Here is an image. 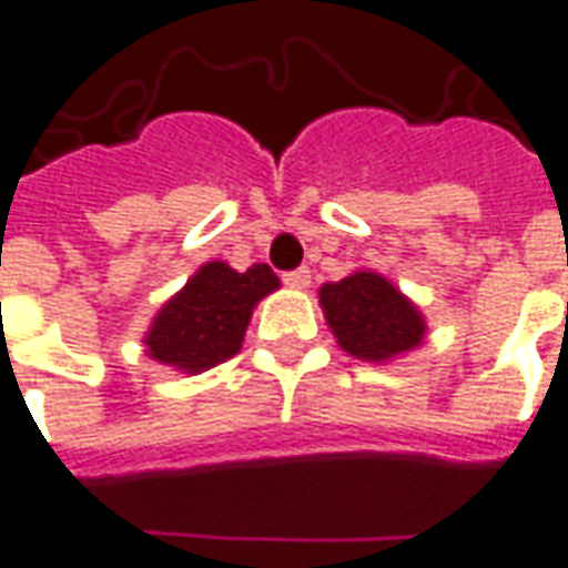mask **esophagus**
I'll return each mask as SVG.
<instances>
[{
  "label": "esophagus",
  "instance_id": "esophagus-1",
  "mask_svg": "<svg viewBox=\"0 0 568 568\" xmlns=\"http://www.w3.org/2000/svg\"><path fill=\"white\" fill-rule=\"evenodd\" d=\"M284 284H287V287H296V291H305V287H308V284H312V275H308V268H293V272H287V275H284Z\"/></svg>",
  "mask_w": 568,
  "mask_h": 568
}]
</instances>
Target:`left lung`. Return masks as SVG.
<instances>
[{"label": "left lung", "mask_w": 568, "mask_h": 568, "mask_svg": "<svg viewBox=\"0 0 568 568\" xmlns=\"http://www.w3.org/2000/svg\"><path fill=\"white\" fill-rule=\"evenodd\" d=\"M321 312L342 352L369 364H388L416 352L428 324L419 305L394 287L379 272L357 268L342 281H329L317 291Z\"/></svg>", "instance_id": "left-lung-1"}]
</instances>
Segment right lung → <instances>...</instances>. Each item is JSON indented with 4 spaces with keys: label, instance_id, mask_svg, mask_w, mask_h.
Listing matches in <instances>:
<instances>
[{
    "label": "right lung",
    "instance_id": "1",
    "mask_svg": "<svg viewBox=\"0 0 568 568\" xmlns=\"http://www.w3.org/2000/svg\"><path fill=\"white\" fill-rule=\"evenodd\" d=\"M281 287L265 263L235 272L223 260L204 263L155 312L143 345L152 361L189 376L223 364L241 352L253 308Z\"/></svg>",
    "mask_w": 568,
    "mask_h": 568
}]
</instances>
